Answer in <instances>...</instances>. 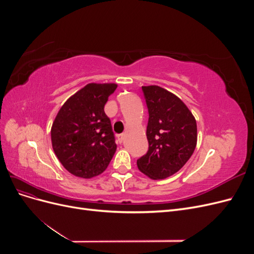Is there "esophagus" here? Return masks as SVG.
Here are the masks:
<instances>
[{
	"mask_svg": "<svg viewBox=\"0 0 254 254\" xmlns=\"http://www.w3.org/2000/svg\"><path fill=\"white\" fill-rule=\"evenodd\" d=\"M118 137H119V141H120V143H123V142H124V140H125V133H122V134H120Z\"/></svg>",
	"mask_w": 254,
	"mask_h": 254,
	"instance_id": "34e87169",
	"label": "esophagus"
}]
</instances>
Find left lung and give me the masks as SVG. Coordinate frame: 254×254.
Returning <instances> with one entry per match:
<instances>
[{"label": "left lung", "mask_w": 254, "mask_h": 254, "mask_svg": "<svg viewBox=\"0 0 254 254\" xmlns=\"http://www.w3.org/2000/svg\"><path fill=\"white\" fill-rule=\"evenodd\" d=\"M149 119L148 151L136 161L137 168L153 180L165 179L183 167L197 144V124L181 99L159 86H143Z\"/></svg>", "instance_id": "left-lung-1"}]
</instances>
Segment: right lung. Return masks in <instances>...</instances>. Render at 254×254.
<instances>
[{
  "mask_svg": "<svg viewBox=\"0 0 254 254\" xmlns=\"http://www.w3.org/2000/svg\"><path fill=\"white\" fill-rule=\"evenodd\" d=\"M117 83L91 82L58 111L51 129L52 146L65 170L83 179L101 175L117 150L110 119L104 107Z\"/></svg>",
  "mask_w": 254,
  "mask_h": 254,
  "instance_id": "obj_1",
  "label": "right lung"
}]
</instances>
